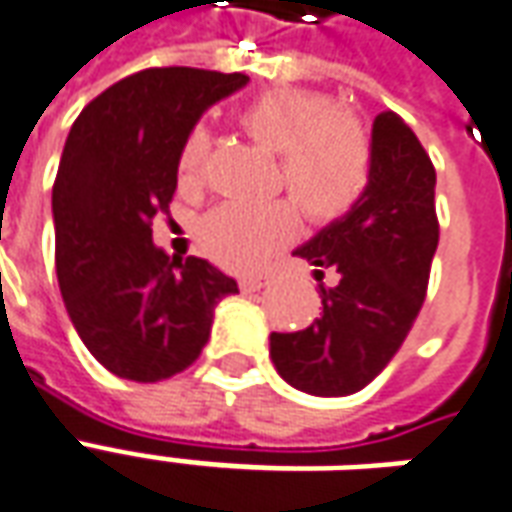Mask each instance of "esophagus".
I'll use <instances>...</instances> for the list:
<instances>
[{
  "label": "esophagus",
  "instance_id": "34e87169",
  "mask_svg": "<svg viewBox=\"0 0 512 512\" xmlns=\"http://www.w3.org/2000/svg\"><path fill=\"white\" fill-rule=\"evenodd\" d=\"M270 284V275L262 273V275H242L239 278V289L245 292V295H250V292H259L262 286Z\"/></svg>",
  "mask_w": 512,
  "mask_h": 512
}]
</instances>
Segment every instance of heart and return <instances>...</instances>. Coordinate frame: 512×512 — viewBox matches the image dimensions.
<instances>
[{
    "instance_id": "b5f03b06",
    "label": "heart",
    "mask_w": 512,
    "mask_h": 512,
    "mask_svg": "<svg viewBox=\"0 0 512 512\" xmlns=\"http://www.w3.org/2000/svg\"><path fill=\"white\" fill-rule=\"evenodd\" d=\"M237 123L278 157V181L303 215L328 223L347 215L372 179V137L364 121L325 93L303 88L264 90L237 110ZM209 137L201 126L184 134L176 157L181 187L204 179ZM292 201L223 204L201 220L198 242L209 259L234 270L262 264L292 237L297 212Z\"/></svg>"
}]
</instances>
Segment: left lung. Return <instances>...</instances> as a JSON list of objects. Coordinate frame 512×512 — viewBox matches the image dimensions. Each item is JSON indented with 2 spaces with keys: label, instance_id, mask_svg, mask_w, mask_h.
<instances>
[{
  "label": "left lung",
  "instance_id": "1",
  "mask_svg": "<svg viewBox=\"0 0 512 512\" xmlns=\"http://www.w3.org/2000/svg\"><path fill=\"white\" fill-rule=\"evenodd\" d=\"M372 154L361 201L295 250L317 281L339 275L320 286V320L270 336L278 375L317 397L355 394L386 369L419 317L438 248L436 168L397 112L375 118Z\"/></svg>",
  "mask_w": 512,
  "mask_h": 512
}]
</instances>
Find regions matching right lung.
Masks as SVG:
<instances>
[{
  "label": "right lung",
  "mask_w": 512,
  "mask_h": 512,
  "mask_svg": "<svg viewBox=\"0 0 512 512\" xmlns=\"http://www.w3.org/2000/svg\"><path fill=\"white\" fill-rule=\"evenodd\" d=\"M248 82L204 68H146L90 101L68 132L52 190L54 264L68 317L112 375L157 383L209 342L237 281L151 242L170 215L181 140L206 107Z\"/></svg>",
  "instance_id": "right-lung-1"
}]
</instances>
